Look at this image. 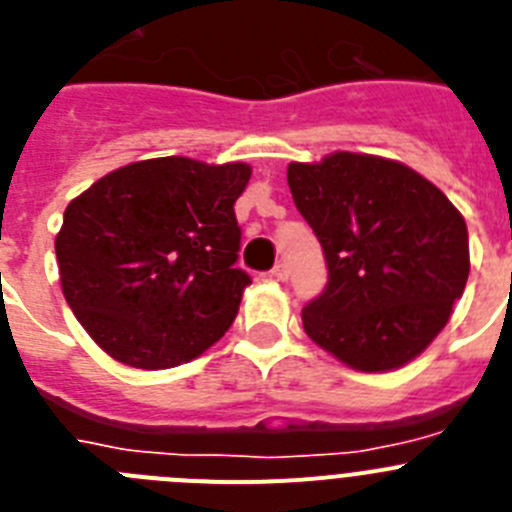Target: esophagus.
Returning <instances> with one entry per match:
<instances>
[{
  "instance_id": "esophagus-1",
  "label": "esophagus",
  "mask_w": 512,
  "mask_h": 512,
  "mask_svg": "<svg viewBox=\"0 0 512 512\" xmlns=\"http://www.w3.org/2000/svg\"><path fill=\"white\" fill-rule=\"evenodd\" d=\"M271 277L277 279V282H287V279H289L287 264H277V266H274V269H271Z\"/></svg>"
}]
</instances>
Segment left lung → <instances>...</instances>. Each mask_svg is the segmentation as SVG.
<instances>
[{
    "mask_svg": "<svg viewBox=\"0 0 512 512\" xmlns=\"http://www.w3.org/2000/svg\"><path fill=\"white\" fill-rule=\"evenodd\" d=\"M287 182L328 264L325 289L302 307L305 333L361 372L408 364L464 295V217L418 171L364 153L289 164Z\"/></svg>",
    "mask_w": 512,
    "mask_h": 512,
    "instance_id": "obj_1",
    "label": "left lung"
}]
</instances>
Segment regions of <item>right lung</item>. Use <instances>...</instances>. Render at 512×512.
Listing matches in <instances>:
<instances>
[{
  "instance_id": "right-lung-1",
  "label": "right lung",
  "mask_w": 512,
  "mask_h": 512,
  "mask_svg": "<svg viewBox=\"0 0 512 512\" xmlns=\"http://www.w3.org/2000/svg\"><path fill=\"white\" fill-rule=\"evenodd\" d=\"M251 166L182 156L122 166L63 212L61 287L76 320L112 359L169 369L200 356L233 325L243 289L235 269V200Z\"/></svg>"
}]
</instances>
